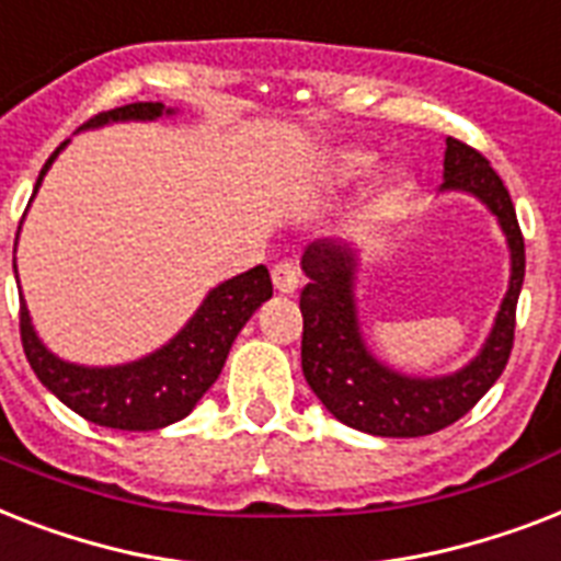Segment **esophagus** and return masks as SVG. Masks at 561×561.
Instances as JSON below:
<instances>
[{"instance_id": "esophagus-1", "label": "esophagus", "mask_w": 561, "mask_h": 561, "mask_svg": "<svg viewBox=\"0 0 561 561\" xmlns=\"http://www.w3.org/2000/svg\"><path fill=\"white\" fill-rule=\"evenodd\" d=\"M272 284H275L277 293H295L298 289V266H295L293 260H280L272 266Z\"/></svg>"}]
</instances>
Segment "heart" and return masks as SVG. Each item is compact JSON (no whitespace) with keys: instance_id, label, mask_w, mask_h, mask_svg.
Instances as JSON below:
<instances>
[{"instance_id":"1","label":"heart","mask_w":561,"mask_h":561,"mask_svg":"<svg viewBox=\"0 0 561 561\" xmlns=\"http://www.w3.org/2000/svg\"><path fill=\"white\" fill-rule=\"evenodd\" d=\"M374 153L367 150H335L333 156H327L318 168V179L327 187L351 185L356 179H362L367 170L374 168ZM411 191V173L405 168H388L382 176H376L370 196H367V210H382L391 203H397L400 196Z\"/></svg>"}]
</instances>
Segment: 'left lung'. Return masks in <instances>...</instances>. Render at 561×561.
I'll use <instances>...</instances> for the list:
<instances>
[{
    "label": "left lung",
    "instance_id": "left-lung-1",
    "mask_svg": "<svg viewBox=\"0 0 561 561\" xmlns=\"http://www.w3.org/2000/svg\"><path fill=\"white\" fill-rule=\"evenodd\" d=\"M440 191H463L499 219L510 249V286L478 356L455 374L411 376L370 353L356 307L358 252L333 240L307 245L301 268V367L307 385L335 420L376 437H425L469 414L507 367L515 304L524 284V237L501 176L478 150L446 138Z\"/></svg>",
    "mask_w": 561,
    "mask_h": 561
}]
</instances>
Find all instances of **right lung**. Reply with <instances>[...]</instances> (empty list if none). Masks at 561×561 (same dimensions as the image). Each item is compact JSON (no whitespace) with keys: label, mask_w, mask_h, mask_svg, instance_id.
Here are the masks:
<instances>
[{"label":"right lung","mask_w":561,"mask_h":561,"mask_svg":"<svg viewBox=\"0 0 561 561\" xmlns=\"http://www.w3.org/2000/svg\"><path fill=\"white\" fill-rule=\"evenodd\" d=\"M173 112L176 110H164V103H127L118 110L101 112L80 129H98L118 121H156ZM66 145L69 141H62L46 161V168L39 170L34 194ZM268 298L272 277L266 266H254L231 280H222L205 295L191 321L168 344L127 365L89 367L54 356L39 342L25 301L20 304V335L25 358L39 382L75 414L118 432H156L194 411L203 393L217 382L237 333Z\"/></svg>","instance_id":"add662e5"}]
</instances>
